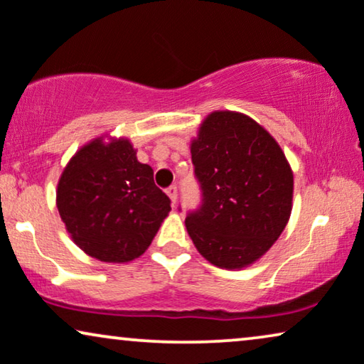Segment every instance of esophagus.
<instances>
[{
	"mask_svg": "<svg viewBox=\"0 0 364 364\" xmlns=\"http://www.w3.org/2000/svg\"><path fill=\"white\" fill-rule=\"evenodd\" d=\"M166 195L169 196V200H171V203L174 205V203H176V200H178V188L174 185L169 186L166 190Z\"/></svg>",
	"mask_w": 364,
	"mask_h": 364,
	"instance_id": "esophagus-1",
	"label": "esophagus"
}]
</instances>
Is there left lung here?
<instances>
[{"mask_svg":"<svg viewBox=\"0 0 364 364\" xmlns=\"http://www.w3.org/2000/svg\"><path fill=\"white\" fill-rule=\"evenodd\" d=\"M201 206L186 230L203 258L225 269L259 259L293 208V171L263 126L236 111H213L191 141Z\"/></svg>","mask_w":364,"mask_h":364,"instance_id":"8db88e82","label":"left lung"}]
</instances>
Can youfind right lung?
Instances as JSON below:
<instances>
[{
	"instance_id": "obj_1",
	"label": "right lung",
	"mask_w": 364,
	"mask_h": 364,
	"mask_svg": "<svg viewBox=\"0 0 364 364\" xmlns=\"http://www.w3.org/2000/svg\"><path fill=\"white\" fill-rule=\"evenodd\" d=\"M169 198L129 139L96 138L63 169L56 206L77 248L105 263L141 256L168 213Z\"/></svg>"
}]
</instances>
